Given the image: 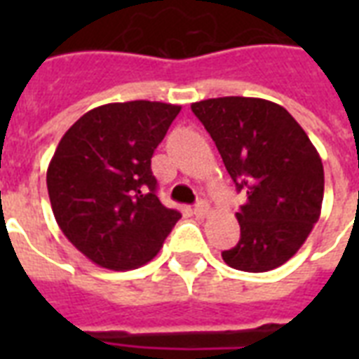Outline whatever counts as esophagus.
Masks as SVG:
<instances>
[{
    "label": "esophagus",
    "mask_w": 359,
    "mask_h": 359,
    "mask_svg": "<svg viewBox=\"0 0 359 359\" xmlns=\"http://www.w3.org/2000/svg\"><path fill=\"white\" fill-rule=\"evenodd\" d=\"M208 210H210V207H208L207 201H197L196 207H194V214H196L197 218H205Z\"/></svg>",
    "instance_id": "esophagus-1"
}]
</instances>
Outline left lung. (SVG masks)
<instances>
[{
    "mask_svg": "<svg viewBox=\"0 0 359 359\" xmlns=\"http://www.w3.org/2000/svg\"><path fill=\"white\" fill-rule=\"evenodd\" d=\"M218 147L245 203L236 212L240 240L222 251L242 272H268L287 262L320 218L324 168L294 117L264 98L222 97L191 104Z\"/></svg>",
    "mask_w": 359,
    "mask_h": 359,
    "instance_id": "left-lung-1",
    "label": "left lung"
}]
</instances>
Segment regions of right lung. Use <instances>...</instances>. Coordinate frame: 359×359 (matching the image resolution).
<instances>
[{"label": "right lung", "instance_id": "right-lung-1", "mask_svg": "<svg viewBox=\"0 0 359 359\" xmlns=\"http://www.w3.org/2000/svg\"><path fill=\"white\" fill-rule=\"evenodd\" d=\"M179 111L151 100L104 104L59 141L46 173L53 216L98 266L121 272L145 264L180 219L160 203L151 171L154 149Z\"/></svg>", "mask_w": 359, "mask_h": 359}]
</instances>
